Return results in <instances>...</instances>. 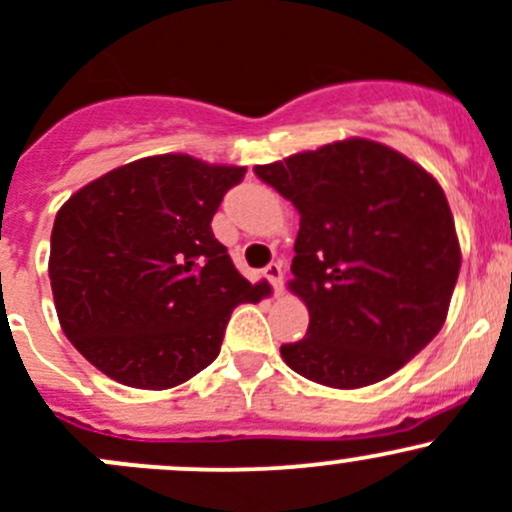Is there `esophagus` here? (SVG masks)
<instances>
[{
	"label": "esophagus",
	"mask_w": 512,
	"mask_h": 512,
	"mask_svg": "<svg viewBox=\"0 0 512 512\" xmlns=\"http://www.w3.org/2000/svg\"><path fill=\"white\" fill-rule=\"evenodd\" d=\"M263 273H266V278L271 281L273 291L281 293L283 291V268H281V263L271 261L266 268H263Z\"/></svg>",
	"instance_id": "esophagus-1"
}]
</instances>
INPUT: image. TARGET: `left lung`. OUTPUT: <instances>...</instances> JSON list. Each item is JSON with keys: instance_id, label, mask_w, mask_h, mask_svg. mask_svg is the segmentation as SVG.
<instances>
[{"instance_id": "1", "label": "left lung", "mask_w": 512, "mask_h": 512, "mask_svg": "<svg viewBox=\"0 0 512 512\" xmlns=\"http://www.w3.org/2000/svg\"><path fill=\"white\" fill-rule=\"evenodd\" d=\"M301 214L288 288L308 333L281 346L303 378L363 388L393 376L443 328L460 271L453 214L423 166L343 139L256 166Z\"/></svg>"}]
</instances>
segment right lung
Listing matches in <instances>:
<instances>
[{
  "label": "right lung",
  "mask_w": 512,
  "mask_h": 512,
  "mask_svg": "<svg viewBox=\"0 0 512 512\" xmlns=\"http://www.w3.org/2000/svg\"><path fill=\"white\" fill-rule=\"evenodd\" d=\"M246 166L186 154L131 161L79 189L52 229L54 306L79 353L114 381L164 391L204 371L249 283L211 219Z\"/></svg>",
  "instance_id": "add662e5"
}]
</instances>
